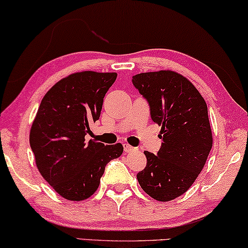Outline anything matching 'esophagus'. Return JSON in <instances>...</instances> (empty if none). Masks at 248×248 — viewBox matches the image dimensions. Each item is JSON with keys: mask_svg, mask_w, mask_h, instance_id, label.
Listing matches in <instances>:
<instances>
[{"mask_svg": "<svg viewBox=\"0 0 248 248\" xmlns=\"http://www.w3.org/2000/svg\"><path fill=\"white\" fill-rule=\"evenodd\" d=\"M123 147H124V151L125 152H132V151H135L137 150V148H134V147H132V145H130V144H127V143H124L123 144Z\"/></svg>", "mask_w": 248, "mask_h": 248, "instance_id": "34e87169", "label": "esophagus"}]
</instances>
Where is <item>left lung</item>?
I'll return each mask as SVG.
<instances>
[{
	"label": "left lung",
	"instance_id": "obj_1",
	"mask_svg": "<svg viewBox=\"0 0 248 248\" xmlns=\"http://www.w3.org/2000/svg\"><path fill=\"white\" fill-rule=\"evenodd\" d=\"M161 126L158 154L145 151L147 166L137 175L157 201H171L191 187L212 148L208 106L191 81L174 71L140 73L132 79Z\"/></svg>",
	"mask_w": 248,
	"mask_h": 248
}]
</instances>
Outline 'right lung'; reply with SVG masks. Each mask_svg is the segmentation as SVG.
Returning <instances> with one entry per match:
<instances>
[{
  "mask_svg": "<svg viewBox=\"0 0 248 248\" xmlns=\"http://www.w3.org/2000/svg\"><path fill=\"white\" fill-rule=\"evenodd\" d=\"M117 73L82 71L54 84L44 96L30 130L36 166L56 193L69 201L90 198L106 165L123 154L121 143L86 139L99 120L104 97Z\"/></svg>",
  "mask_w": 248,
  "mask_h": 248,
  "instance_id": "1",
  "label": "right lung"
}]
</instances>
